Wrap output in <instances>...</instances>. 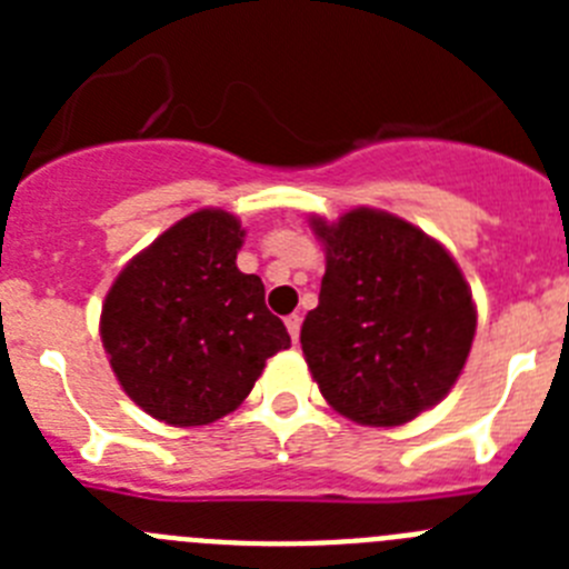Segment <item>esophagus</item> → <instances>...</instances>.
<instances>
[{
  "label": "esophagus",
  "instance_id": "esophagus-1",
  "mask_svg": "<svg viewBox=\"0 0 569 569\" xmlns=\"http://www.w3.org/2000/svg\"><path fill=\"white\" fill-rule=\"evenodd\" d=\"M284 325H288V333H290V339H293V341H299V330H301V316H299V313L288 316V319H284Z\"/></svg>",
  "mask_w": 569,
  "mask_h": 569
}]
</instances>
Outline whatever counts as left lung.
<instances>
[{
  "mask_svg": "<svg viewBox=\"0 0 569 569\" xmlns=\"http://www.w3.org/2000/svg\"><path fill=\"white\" fill-rule=\"evenodd\" d=\"M310 224L325 244V276L301 350L321 396L370 427L405 425L439 405L476 336V305L453 256L385 210Z\"/></svg>",
  "mask_w": 569,
  "mask_h": 569,
  "instance_id": "obj_1",
  "label": "left lung"
}]
</instances>
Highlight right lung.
Listing matches in <instances>:
<instances>
[{
    "mask_svg": "<svg viewBox=\"0 0 569 569\" xmlns=\"http://www.w3.org/2000/svg\"><path fill=\"white\" fill-rule=\"evenodd\" d=\"M244 230L228 210H196L116 276L102 305V345L124 393L173 427H199L248 399L264 361L290 336L241 273Z\"/></svg>",
    "mask_w": 569,
    "mask_h": 569,
    "instance_id": "1",
    "label": "right lung"
}]
</instances>
